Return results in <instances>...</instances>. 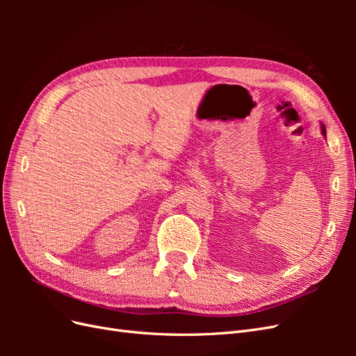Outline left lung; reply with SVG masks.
Returning a JSON list of instances; mask_svg holds the SVG:
<instances>
[{
    "mask_svg": "<svg viewBox=\"0 0 356 356\" xmlns=\"http://www.w3.org/2000/svg\"><path fill=\"white\" fill-rule=\"evenodd\" d=\"M321 132H322V135H324V136H327V129H325L324 123H321Z\"/></svg>",
    "mask_w": 356,
    "mask_h": 356,
    "instance_id": "obj_1",
    "label": "left lung"
}]
</instances>
